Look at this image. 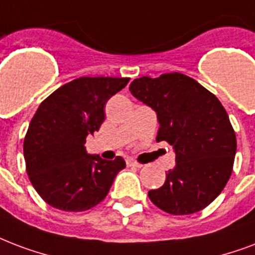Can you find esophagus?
<instances>
[{"label": "esophagus", "mask_w": 255, "mask_h": 255, "mask_svg": "<svg viewBox=\"0 0 255 255\" xmlns=\"http://www.w3.org/2000/svg\"><path fill=\"white\" fill-rule=\"evenodd\" d=\"M127 164L131 167H136V168H140V167H143V164H141V163H137L136 160H133V159H129V160H127Z\"/></svg>", "instance_id": "obj_1"}]
</instances>
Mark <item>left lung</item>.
Here are the masks:
<instances>
[{"mask_svg":"<svg viewBox=\"0 0 255 255\" xmlns=\"http://www.w3.org/2000/svg\"><path fill=\"white\" fill-rule=\"evenodd\" d=\"M133 96L156 112V140L175 152V167L148 197L174 215L201 211L218 197L230 178L237 152L236 132L217 97L186 75L174 72L135 79Z\"/></svg>","mask_w":255,"mask_h":255,"instance_id":"8db88e82","label":"left lung"}]
</instances>
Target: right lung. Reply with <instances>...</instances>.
Segmentation results:
<instances>
[{
    "mask_svg": "<svg viewBox=\"0 0 255 255\" xmlns=\"http://www.w3.org/2000/svg\"><path fill=\"white\" fill-rule=\"evenodd\" d=\"M128 77H80L56 89L37 108L24 140L26 172L49 206L85 211L107 197L122 156L106 160L85 151V139L106 119L104 107Z\"/></svg>",
    "mask_w": 255,
    "mask_h": 255,
    "instance_id": "right-lung-1",
    "label": "right lung"
}]
</instances>
